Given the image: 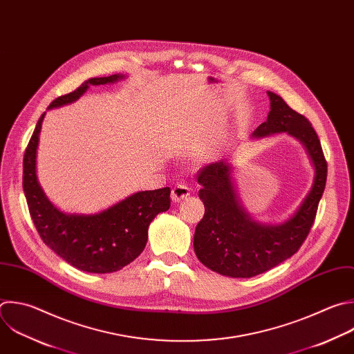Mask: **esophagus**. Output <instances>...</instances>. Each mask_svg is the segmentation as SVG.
<instances>
[{"mask_svg": "<svg viewBox=\"0 0 354 354\" xmlns=\"http://www.w3.org/2000/svg\"><path fill=\"white\" fill-rule=\"evenodd\" d=\"M189 196H190V189L186 185H176L171 192V197L174 203H180Z\"/></svg>", "mask_w": 354, "mask_h": 354, "instance_id": "1", "label": "esophagus"}]
</instances>
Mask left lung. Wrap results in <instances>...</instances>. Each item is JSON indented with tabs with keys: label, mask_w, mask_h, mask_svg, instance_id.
<instances>
[{
	"label": "left lung",
	"mask_w": 354,
	"mask_h": 354,
	"mask_svg": "<svg viewBox=\"0 0 354 354\" xmlns=\"http://www.w3.org/2000/svg\"><path fill=\"white\" fill-rule=\"evenodd\" d=\"M271 102L267 121L252 135L254 139L288 133L306 149L314 180L296 212L282 223H261L242 205L233 183V167L219 160L201 169L197 182L204 216L194 232V253L211 271L230 278L260 275L292 257L306 241L314 223L326 183V161L310 121L292 109L281 95L267 91Z\"/></svg>",
	"instance_id": "8db88e82"
}]
</instances>
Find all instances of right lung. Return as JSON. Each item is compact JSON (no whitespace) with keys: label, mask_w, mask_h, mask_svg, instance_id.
<instances>
[{"label":"right lung","mask_w":354,"mask_h":354,"mask_svg":"<svg viewBox=\"0 0 354 354\" xmlns=\"http://www.w3.org/2000/svg\"><path fill=\"white\" fill-rule=\"evenodd\" d=\"M121 73L91 77L75 91L55 98L48 109L76 101L88 86L115 83ZM40 116L24 158V192L35 226L43 242L72 267L91 274H109L122 270L140 256L149 239L151 221L171 205V189L138 192L97 214H66L46 196L37 178V149Z\"/></svg>","instance_id":"add662e5"}]
</instances>
